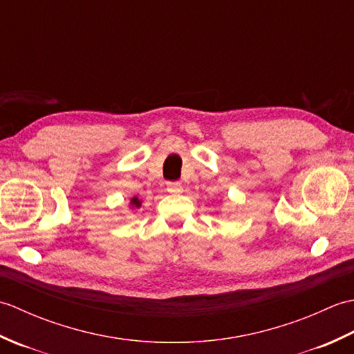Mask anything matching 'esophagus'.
<instances>
[{
	"instance_id": "esophagus-1",
	"label": "esophagus",
	"mask_w": 354,
	"mask_h": 354,
	"mask_svg": "<svg viewBox=\"0 0 354 354\" xmlns=\"http://www.w3.org/2000/svg\"><path fill=\"white\" fill-rule=\"evenodd\" d=\"M167 192L169 193H181L183 192L181 183H167Z\"/></svg>"
}]
</instances>
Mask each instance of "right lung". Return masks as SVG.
Listing matches in <instances>:
<instances>
[{"label":"right lung","instance_id":"1","mask_svg":"<svg viewBox=\"0 0 354 354\" xmlns=\"http://www.w3.org/2000/svg\"><path fill=\"white\" fill-rule=\"evenodd\" d=\"M131 202H132V204H133V205H137V207H140V201H138L137 198H133V199H132Z\"/></svg>","mask_w":354,"mask_h":354}]
</instances>
